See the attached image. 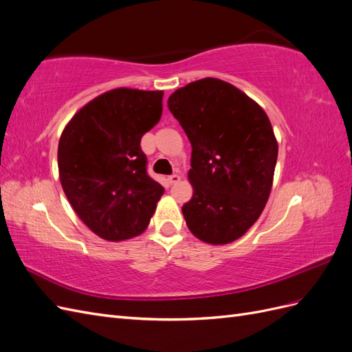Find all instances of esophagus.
<instances>
[{"instance_id": "obj_1", "label": "esophagus", "mask_w": 352, "mask_h": 352, "mask_svg": "<svg viewBox=\"0 0 352 352\" xmlns=\"http://www.w3.org/2000/svg\"><path fill=\"white\" fill-rule=\"evenodd\" d=\"M180 179H182V177H180V175H177V173L170 175V176H168V184H170V185H175V184L179 182Z\"/></svg>"}]
</instances>
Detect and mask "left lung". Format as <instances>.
<instances>
[{"mask_svg":"<svg viewBox=\"0 0 352 352\" xmlns=\"http://www.w3.org/2000/svg\"><path fill=\"white\" fill-rule=\"evenodd\" d=\"M167 107L192 145L194 195L182 207L189 230L214 245L241 238L264 210L278 162L267 114L214 78L177 89Z\"/></svg>","mask_w":352,"mask_h":352,"instance_id":"8db88e82","label":"left lung"}]
</instances>
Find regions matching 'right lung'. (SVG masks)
<instances>
[{"instance_id":"obj_1","label":"right lung","mask_w":352,"mask_h":352,"mask_svg":"<svg viewBox=\"0 0 352 352\" xmlns=\"http://www.w3.org/2000/svg\"><path fill=\"white\" fill-rule=\"evenodd\" d=\"M163 91L119 88L80 109L58 142L63 190L79 219L107 241L142 233L164 188L148 175L141 138L158 123Z\"/></svg>"}]
</instances>
